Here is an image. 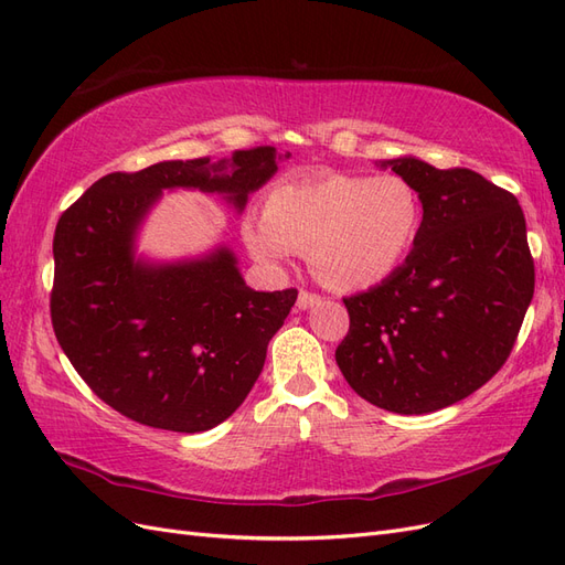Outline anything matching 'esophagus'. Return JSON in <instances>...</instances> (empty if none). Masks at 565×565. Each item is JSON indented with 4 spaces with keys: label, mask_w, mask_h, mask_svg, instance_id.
Here are the masks:
<instances>
[{
    "label": "esophagus",
    "mask_w": 565,
    "mask_h": 565,
    "mask_svg": "<svg viewBox=\"0 0 565 565\" xmlns=\"http://www.w3.org/2000/svg\"><path fill=\"white\" fill-rule=\"evenodd\" d=\"M316 303H320V297L313 295V292H306V289H301L299 297H297V306H299V309H301V311L313 309Z\"/></svg>",
    "instance_id": "34e87169"
}]
</instances>
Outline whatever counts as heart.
<instances>
[{
	"instance_id": "heart-1",
	"label": "heart",
	"mask_w": 565,
	"mask_h": 565,
	"mask_svg": "<svg viewBox=\"0 0 565 565\" xmlns=\"http://www.w3.org/2000/svg\"><path fill=\"white\" fill-rule=\"evenodd\" d=\"M419 228L422 202L403 177L328 172L273 188L264 216L243 221V237L264 266L280 268L306 252L324 287L358 292L405 262Z\"/></svg>"
}]
</instances>
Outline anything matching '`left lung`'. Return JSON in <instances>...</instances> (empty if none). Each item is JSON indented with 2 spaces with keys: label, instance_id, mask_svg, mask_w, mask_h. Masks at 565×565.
<instances>
[{
  "label": "left lung",
  "instance_id": "8db88e82",
  "mask_svg": "<svg viewBox=\"0 0 565 565\" xmlns=\"http://www.w3.org/2000/svg\"><path fill=\"white\" fill-rule=\"evenodd\" d=\"M382 167L413 183L422 228L407 259L347 297L337 365L367 403L426 415L481 388L507 363L535 292L519 200L471 169L417 158Z\"/></svg>",
  "mask_w": 565,
  "mask_h": 565
}]
</instances>
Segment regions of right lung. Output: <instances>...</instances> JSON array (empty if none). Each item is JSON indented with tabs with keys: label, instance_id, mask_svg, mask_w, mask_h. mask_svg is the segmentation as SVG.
<instances>
[{
	"label": "right lung",
	"instance_id": "obj_1",
	"mask_svg": "<svg viewBox=\"0 0 565 565\" xmlns=\"http://www.w3.org/2000/svg\"><path fill=\"white\" fill-rule=\"evenodd\" d=\"M285 158H289V152ZM273 146L228 160H169L98 179L54 235L51 322L96 396L134 422L207 431L243 405L297 289L254 292L228 247L193 262L134 256L141 221L172 188L224 195L237 212L278 172Z\"/></svg>",
	"mask_w": 565,
	"mask_h": 565
}]
</instances>
